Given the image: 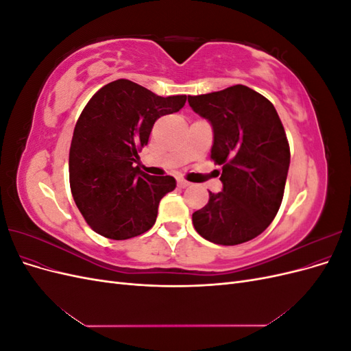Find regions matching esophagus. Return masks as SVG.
Instances as JSON below:
<instances>
[{
  "label": "esophagus",
  "mask_w": 351,
  "mask_h": 351,
  "mask_svg": "<svg viewBox=\"0 0 351 351\" xmlns=\"http://www.w3.org/2000/svg\"><path fill=\"white\" fill-rule=\"evenodd\" d=\"M177 184H178V187H182V189H186V187L190 186V183L187 182V180H184V178H178L177 180Z\"/></svg>",
  "instance_id": "esophagus-1"
}]
</instances>
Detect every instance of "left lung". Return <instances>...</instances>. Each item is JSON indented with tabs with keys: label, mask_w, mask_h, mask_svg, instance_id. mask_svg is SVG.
Listing matches in <instances>:
<instances>
[{
	"label": "left lung",
	"mask_w": 351,
	"mask_h": 351,
	"mask_svg": "<svg viewBox=\"0 0 351 351\" xmlns=\"http://www.w3.org/2000/svg\"><path fill=\"white\" fill-rule=\"evenodd\" d=\"M189 105L214 130L210 158L221 165L222 192L192 219L215 244L246 243L268 228L281 206L290 146L274 105L243 84L190 97Z\"/></svg>",
	"instance_id": "1"
}]
</instances>
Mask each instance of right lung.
Segmentation results:
<instances>
[{
	"mask_svg": "<svg viewBox=\"0 0 351 351\" xmlns=\"http://www.w3.org/2000/svg\"><path fill=\"white\" fill-rule=\"evenodd\" d=\"M186 99V95L158 97L119 79L105 84L83 108L70 146V189L95 232L125 240L152 228L159 200L176 189V178L149 176L136 164L155 121L182 110Z\"/></svg>",
	"mask_w": 351,
	"mask_h": 351,
	"instance_id": "right-lung-1",
	"label": "right lung"
}]
</instances>
